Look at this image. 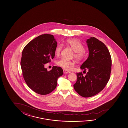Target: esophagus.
<instances>
[{"mask_svg":"<svg viewBox=\"0 0 128 128\" xmlns=\"http://www.w3.org/2000/svg\"><path fill=\"white\" fill-rule=\"evenodd\" d=\"M63 72H64V74H68V73H70V72L67 71L66 70H63Z\"/></svg>","mask_w":128,"mask_h":128,"instance_id":"obj_1","label":"esophagus"}]
</instances>
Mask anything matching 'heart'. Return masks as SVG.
I'll return each instance as SVG.
<instances>
[{"mask_svg": "<svg viewBox=\"0 0 128 128\" xmlns=\"http://www.w3.org/2000/svg\"><path fill=\"white\" fill-rule=\"evenodd\" d=\"M66 44L72 48L75 52L74 57L77 60H82L86 56V52L84 50V46L80 41L75 39H68L66 41ZM62 48L61 44H58L55 49V53L56 56L60 54ZM57 65L61 68L68 70H70L74 66L73 63L65 58H62L57 62Z\"/></svg>", "mask_w": 128, "mask_h": 128, "instance_id": "1", "label": "heart"}]
</instances>
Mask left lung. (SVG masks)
Returning a JSON list of instances; mask_svg holds the SVG:
<instances>
[{"label": "left lung", "instance_id": "obj_1", "mask_svg": "<svg viewBox=\"0 0 128 128\" xmlns=\"http://www.w3.org/2000/svg\"><path fill=\"white\" fill-rule=\"evenodd\" d=\"M89 52L86 60L80 69L88 72L85 76L82 72L77 73V80L74 89L83 97L94 96L104 89L110 78L111 58L106 46L94 37L86 40Z\"/></svg>", "mask_w": 128, "mask_h": 128}]
</instances>
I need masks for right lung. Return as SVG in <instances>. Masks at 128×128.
<instances>
[{
	"mask_svg": "<svg viewBox=\"0 0 128 128\" xmlns=\"http://www.w3.org/2000/svg\"><path fill=\"white\" fill-rule=\"evenodd\" d=\"M56 46L52 35L44 34L30 41L22 52L23 77L28 86L38 94H48L55 89L58 79L63 73L59 66H53L49 72L44 68V64L54 58Z\"/></svg>",
	"mask_w": 128,
	"mask_h": 128,
	"instance_id": "right-lung-1",
	"label": "right lung"
}]
</instances>
